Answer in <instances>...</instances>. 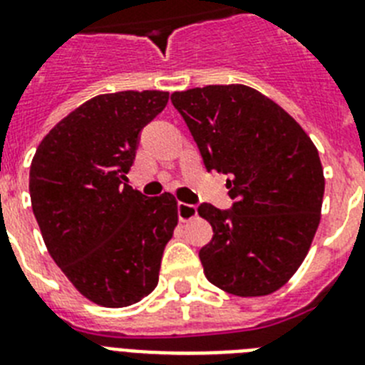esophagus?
<instances>
[{"label":"esophagus","instance_id":"obj_1","mask_svg":"<svg viewBox=\"0 0 365 365\" xmlns=\"http://www.w3.org/2000/svg\"><path fill=\"white\" fill-rule=\"evenodd\" d=\"M177 212H179V219L182 222L192 221V219L197 217V206L188 205V202H179L177 205Z\"/></svg>","mask_w":365,"mask_h":365}]
</instances>
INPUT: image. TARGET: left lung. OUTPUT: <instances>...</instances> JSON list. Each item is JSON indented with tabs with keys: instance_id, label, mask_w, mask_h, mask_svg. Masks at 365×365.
I'll list each match as a JSON object with an SVG mask.
<instances>
[{
	"instance_id": "obj_1",
	"label": "left lung",
	"mask_w": 365,
	"mask_h": 365,
	"mask_svg": "<svg viewBox=\"0 0 365 365\" xmlns=\"http://www.w3.org/2000/svg\"><path fill=\"white\" fill-rule=\"evenodd\" d=\"M172 104L208 172L227 173L232 210L202 202L214 237L199 250L208 282L241 298L294 276L322 217L324 168L311 137L269 96L241 83L175 91Z\"/></svg>"
}]
</instances>
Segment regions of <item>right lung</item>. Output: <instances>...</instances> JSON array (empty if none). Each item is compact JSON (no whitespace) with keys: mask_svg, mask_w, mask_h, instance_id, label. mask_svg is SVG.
Masks as SVG:
<instances>
[{"mask_svg":"<svg viewBox=\"0 0 365 365\" xmlns=\"http://www.w3.org/2000/svg\"><path fill=\"white\" fill-rule=\"evenodd\" d=\"M166 91H120L83 102L38 146L29 173L32 212L67 279L102 307H128L159 283L177 227V199L146 197L125 180L138 135Z\"/></svg>","mask_w":365,"mask_h":365,"instance_id":"add662e5","label":"right lung"}]
</instances>
